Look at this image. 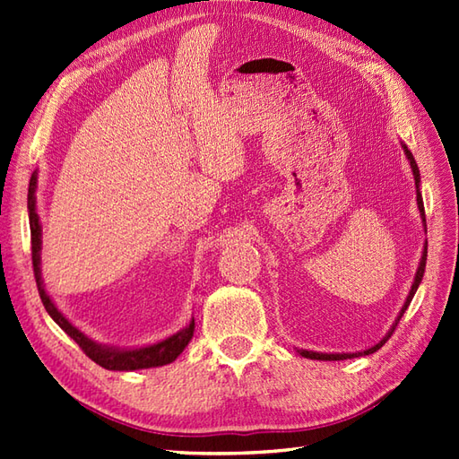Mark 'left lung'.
Segmentation results:
<instances>
[{
    "label": "left lung",
    "mask_w": 459,
    "mask_h": 459,
    "mask_svg": "<svg viewBox=\"0 0 459 459\" xmlns=\"http://www.w3.org/2000/svg\"><path fill=\"white\" fill-rule=\"evenodd\" d=\"M402 148H403V153H405V157H408V161H410V165H411V173H413V180H415V192H417V207H419V215H421V221H423V229H425V232H427L425 207H423V198H421V192H419V186H421V177H419V167H417V163H415V160H413L411 152L408 150V146H405L403 142H402ZM425 264H427V242H425V246H423L421 261H419V267H417V273H415V279H413V284H411V290H410L408 298H405V302H403V306H402V309H400V313H398V317H396L394 325H392V326H390V331H388V333H386V334L381 338V342H377L375 346H371V348H368V350H363V351H356V353H323V351H311V350H298L299 356L309 358V359H321V361H340V359H351V358L369 356V353H375L378 348H383V344H385L386 340L392 336V333H394L396 325L400 323V319H402V316H403V311L408 309V306L411 304V299H413V296H415V292H417V288H419V284H421V281H423Z\"/></svg>",
    "instance_id": "obj_1"
}]
</instances>
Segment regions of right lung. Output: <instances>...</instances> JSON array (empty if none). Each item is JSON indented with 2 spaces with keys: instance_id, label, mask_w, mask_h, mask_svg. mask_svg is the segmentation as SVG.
I'll use <instances>...</instances> for the list:
<instances>
[{
  "instance_id": "1",
  "label": "right lung",
  "mask_w": 459,
  "mask_h": 459,
  "mask_svg": "<svg viewBox=\"0 0 459 459\" xmlns=\"http://www.w3.org/2000/svg\"><path fill=\"white\" fill-rule=\"evenodd\" d=\"M36 182H38V173H32L30 185H29V219H30V238H32V267H34V277L38 284V292H40L42 304L46 311L49 313V317L54 319L61 329L67 333L74 342L82 348L86 356L101 365L103 369L109 371H136V369H150V368H161V365L173 363L182 350L188 346V342L194 336V319L180 329L178 333L171 334L169 338L161 340V342H155L150 346H140V348H117V346H108V344H100L96 340L88 338L82 331H78L76 326L63 316V313L57 309V306L51 302V298L48 296L44 281H42V269H40V252H42V225H40V217L36 213Z\"/></svg>"
}]
</instances>
